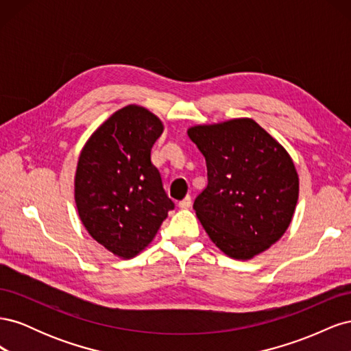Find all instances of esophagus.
<instances>
[{"mask_svg":"<svg viewBox=\"0 0 351 351\" xmlns=\"http://www.w3.org/2000/svg\"><path fill=\"white\" fill-rule=\"evenodd\" d=\"M190 206H192V197H190V196H186L183 200L178 202V208L187 209V208H190Z\"/></svg>","mask_w":351,"mask_h":351,"instance_id":"esophagus-1","label":"esophagus"}]
</instances>
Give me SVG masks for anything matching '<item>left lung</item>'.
<instances>
[{
    "instance_id": "left-lung-1",
    "label": "left lung",
    "mask_w": 351,
    "mask_h": 351,
    "mask_svg": "<svg viewBox=\"0 0 351 351\" xmlns=\"http://www.w3.org/2000/svg\"><path fill=\"white\" fill-rule=\"evenodd\" d=\"M187 134L205 156L208 186L196 217L227 256L252 259L289 228L299 199L291 156L252 119L193 125Z\"/></svg>"
}]
</instances>
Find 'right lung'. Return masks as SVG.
I'll return each instance as SVG.
<instances>
[{
  "instance_id": "right-lung-1",
  "label": "right lung",
  "mask_w": 351,
  "mask_h": 351,
  "mask_svg": "<svg viewBox=\"0 0 351 351\" xmlns=\"http://www.w3.org/2000/svg\"><path fill=\"white\" fill-rule=\"evenodd\" d=\"M162 132L155 114L127 105L93 132L79 156L74 199L82 224L123 259L139 254L174 209L151 161Z\"/></svg>"
}]
</instances>
